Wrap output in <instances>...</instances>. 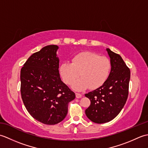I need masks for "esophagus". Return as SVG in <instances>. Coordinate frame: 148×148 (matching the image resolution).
<instances>
[{
	"label": "esophagus",
	"mask_w": 148,
	"mask_h": 148,
	"mask_svg": "<svg viewBox=\"0 0 148 148\" xmlns=\"http://www.w3.org/2000/svg\"><path fill=\"white\" fill-rule=\"evenodd\" d=\"M76 97L77 99H79V98H81V97H82V95H81V94H80V93H76Z\"/></svg>",
	"instance_id": "obj_1"
}]
</instances>
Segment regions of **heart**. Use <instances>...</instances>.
I'll return each mask as SVG.
<instances>
[{
  "label": "heart",
  "mask_w": 148,
  "mask_h": 148,
  "mask_svg": "<svg viewBox=\"0 0 148 148\" xmlns=\"http://www.w3.org/2000/svg\"><path fill=\"white\" fill-rule=\"evenodd\" d=\"M111 70L110 60L100 56L95 53L83 51L72 58V62L63 63L60 66V73L64 82L71 84L79 76V79L72 84V88L83 91L90 86L96 89L105 83Z\"/></svg>",
  "instance_id": "obj_1"
}]
</instances>
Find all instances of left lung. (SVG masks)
<instances>
[{"mask_svg": "<svg viewBox=\"0 0 148 148\" xmlns=\"http://www.w3.org/2000/svg\"><path fill=\"white\" fill-rule=\"evenodd\" d=\"M111 70L105 83L86 93L91 101L85 110L86 116L95 123H104L118 116L126 103L128 95L130 71L121 56L106 48Z\"/></svg>", "mask_w": 148, "mask_h": 148, "instance_id": "8db88e82", "label": "left lung"}]
</instances>
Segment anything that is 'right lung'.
I'll use <instances>...</instances> for the list:
<instances>
[{
    "label": "right lung",
    "instance_id": "1",
    "mask_svg": "<svg viewBox=\"0 0 148 148\" xmlns=\"http://www.w3.org/2000/svg\"><path fill=\"white\" fill-rule=\"evenodd\" d=\"M59 47L48 45L28 58L21 69V95L27 110L36 120L55 125L67 116L75 93L59 74Z\"/></svg>",
    "mask_w": 148,
    "mask_h": 148
}]
</instances>
